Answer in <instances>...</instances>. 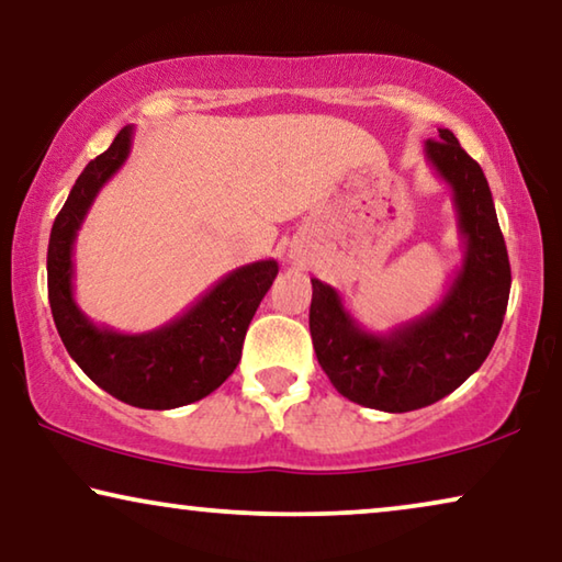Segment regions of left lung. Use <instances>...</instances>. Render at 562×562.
Masks as SVG:
<instances>
[{
	"label": "left lung",
	"mask_w": 562,
	"mask_h": 562,
	"mask_svg": "<svg viewBox=\"0 0 562 562\" xmlns=\"http://www.w3.org/2000/svg\"><path fill=\"white\" fill-rule=\"evenodd\" d=\"M425 158L452 191L463 240V263L440 302L389 333H371L337 289L312 279L310 329L322 371L368 409L402 414L452 394L488 358L509 302V256L481 166L450 130L425 143Z\"/></svg>",
	"instance_id": "obj_1"
}]
</instances>
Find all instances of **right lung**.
I'll return each instance as SVG.
<instances>
[{"instance_id":"right-lung-1","label":"right lung","mask_w":562,"mask_h":562,"mask_svg":"<svg viewBox=\"0 0 562 562\" xmlns=\"http://www.w3.org/2000/svg\"><path fill=\"white\" fill-rule=\"evenodd\" d=\"M130 148L133 127H122L110 148L89 160L53 222L50 312L68 356L99 389L140 409H176L210 396L240 363L245 333L279 273V263L268 258L235 268L187 312L150 333L125 335L94 325L74 299V243L89 206L125 164Z\"/></svg>"}]
</instances>
